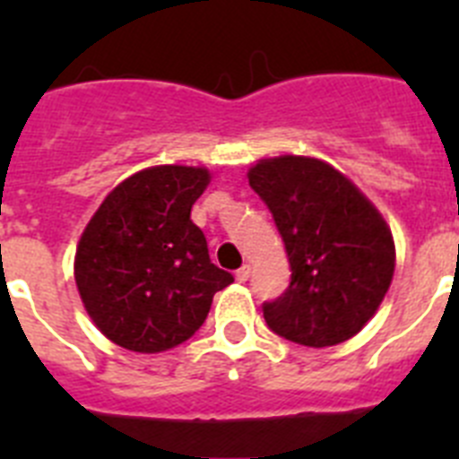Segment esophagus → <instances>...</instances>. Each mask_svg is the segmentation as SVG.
Instances as JSON below:
<instances>
[{
	"instance_id": "obj_1",
	"label": "esophagus",
	"mask_w": 459,
	"mask_h": 459,
	"mask_svg": "<svg viewBox=\"0 0 459 459\" xmlns=\"http://www.w3.org/2000/svg\"><path fill=\"white\" fill-rule=\"evenodd\" d=\"M248 278H250V266L243 264L241 269L237 271V280H238V282H246V280H248Z\"/></svg>"
}]
</instances>
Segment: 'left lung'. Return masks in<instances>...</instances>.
<instances>
[{
    "mask_svg": "<svg viewBox=\"0 0 459 459\" xmlns=\"http://www.w3.org/2000/svg\"><path fill=\"white\" fill-rule=\"evenodd\" d=\"M250 188L273 213L291 282L262 306L273 333L303 347H333L366 326L381 306L395 243L386 221L342 172L307 156L259 160Z\"/></svg>",
    "mask_w": 459,
    "mask_h": 459,
    "instance_id": "left-lung-1",
    "label": "left lung"
}]
</instances>
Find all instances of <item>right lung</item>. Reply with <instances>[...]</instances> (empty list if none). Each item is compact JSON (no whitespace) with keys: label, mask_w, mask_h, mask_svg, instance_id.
<instances>
[{"label":"right lung","mask_w":459,"mask_h":459,"mask_svg":"<svg viewBox=\"0 0 459 459\" xmlns=\"http://www.w3.org/2000/svg\"><path fill=\"white\" fill-rule=\"evenodd\" d=\"M204 168L156 165L121 181L93 213L75 253V285L100 333L140 354L168 351L204 324L232 273L211 264L190 209Z\"/></svg>","instance_id":"1"}]
</instances>
